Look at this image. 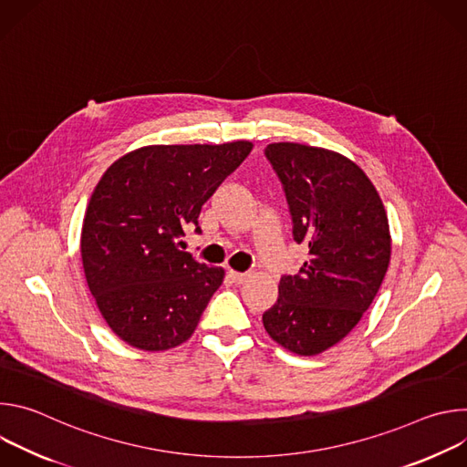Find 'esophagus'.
Returning <instances> with one entry per match:
<instances>
[{"instance_id":"obj_1","label":"esophagus","mask_w":467,"mask_h":467,"mask_svg":"<svg viewBox=\"0 0 467 467\" xmlns=\"http://www.w3.org/2000/svg\"><path fill=\"white\" fill-rule=\"evenodd\" d=\"M227 275L231 277V281H233L234 285H242V283H245V279L249 277L247 274H240V272H233V270H229Z\"/></svg>"}]
</instances>
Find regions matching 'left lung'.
<instances>
[{
  "mask_svg": "<svg viewBox=\"0 0 467 467\" xmlns=\"http://www.w3.org/2000/svg\"><path fill=\"white\" fill-rule=\"evenodd\" d=\"M264 155L283 184L292 236L308 253L296 275L281 277L262 323L279 346L312 357L344 340L373 303L389 264L388 218L349 159L292 142Z\"/></svg>",
  "mask_w": 467,
  "mask_h": 467,
  "instance_id": "1",
  "label": "left lung"
}]
</instances>
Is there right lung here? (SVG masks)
Returning a JSON list of instances; mask_svg holds the SVG:
<instances>
[{
    "mask_svg": "<svg viewBox=\"0 0 467 467\" xmlns=\"http://www.w3.org/2000/svg\"><path fill=\"white\" fill-rule=\"evenodd\" d=\"M245 140L148 146L118 159L83 220L81 256L96 305L123 342L164 351L186 342L225 272L182 251L207 199L251 153Z\"/></svg>",
    "mask_w": 467,
    "mask_h": 467,
    "instance_id": "add662e5",
    "label": "right lung"
}]
</instances>
